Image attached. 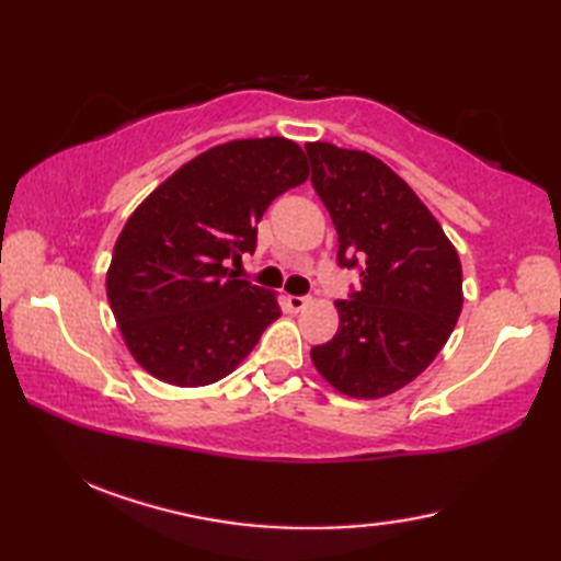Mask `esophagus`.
I'll list each match as a JSON object with an SVG mask.
<instances>
[{
	"label": "esophagus",
	"mask_w": 561,
	"mask_h": 561,
	"mask_svg": "<svg viewBox=\"0 0 561 561\" xmlns=\"http://www.w3.org/2000/svg\"><path fill=\"white\" fill-rule=\"evenodd\" d=\"M308 304H311V299H308V296H287V306H289V311H294V313L304 311Z\"/></svg>",
	"instance_id": "obj_1"
}]
</instances>
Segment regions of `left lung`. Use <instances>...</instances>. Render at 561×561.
<instances>
[{"mask_svg":"<svg viewBox=\"0 0 561 561\" xmlns=\"http://www.w3.org/2000/svg\"><path fill=\"white\" fill-rule=\"evenodd\" d=\"M311 183L337 229V265L359 287L337 301L335 337L311 350L330 386L376 400L408 386L450 337L462 270L444 229L383 161L328 141L306 145Z\"/></svg>","mask_w":561,"mask_h":561,"instance_id":"8db88e82","label":"left lung"}]
</instances>
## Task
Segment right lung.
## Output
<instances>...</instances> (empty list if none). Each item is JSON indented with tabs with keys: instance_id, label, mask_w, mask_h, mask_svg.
<instances>
[{
	"instance_id": "1",
	"label": "right lung",
	"mask_w": 561,
	"mask_h": 561,
	"mask_svg": "<svg viewBox=\"0 0 561 561\" xmlns=\"http://www.w3.org/2000/svg\"><path fill=\"white\" fill-rule=\"evenodd\" d=\"M308 178L284 137L236 139L178 169L117 238L108 301L137 364L171 386L217 383L282 316L272 291L238 274L274 197Z\"/></svg>"
}]
</instances>
